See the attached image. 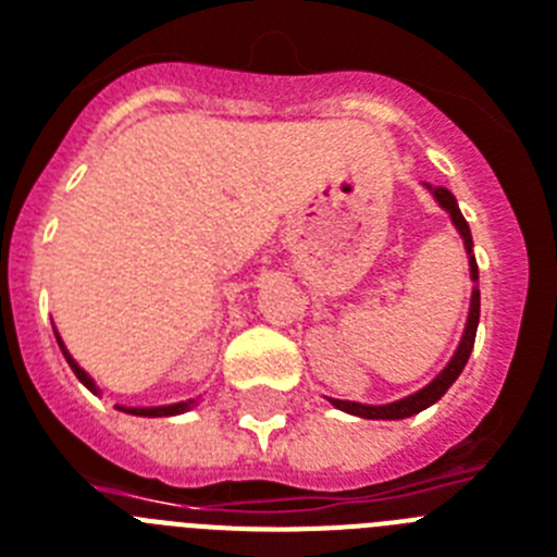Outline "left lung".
<instances>
[{"mask_svg":"<svg viewBox=\"0 0 557 557\" xmlns=\"http://www.w3.org/2000/svg\"><path fill=\"white\" fill-rule=\"evenodd\" d=\"M430 195L436 198V203L450 214L453 226L456 232L461 235L465 240V249H467V260H470V280H473V294H470V311H467V322H465V334L459 339V348L456 354L450 357V362L445 366V371L438 373L436 380L424 385L422 391H416V394L405 396V399H396V401H387V405H362V401H345V399H329L334 408L345 410L350 416H359V419H408V416L422 413L424 408L430 405H436L442 396L447 394V387L453 382L459 380V373L465 371L467 359H470V350H473L475 343V329H479V314H481V294H479V265H475V255H473V235H470V226H467L465 214H461L459 203L453 198V191L445 189V186H430Z\"/></svg>","mask_w":557,"mask_h":557,"instance_id":"left-lung-1","label":"left lung"}]
</instances>
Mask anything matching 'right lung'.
Returning a JSON list of instances; mask_svg holds the SVG:
<instances>
[{
    "instance_id": "add662e5",
    "label": "right lung",
    "mask_w": 557,
    "mask_h": 557,
    "mask_svg": "<svg viewBox=\"0 0 557 557\" xmlns=\"http://www.w3.org/2000/svg\"><path fill=\"white\" fill-rule=\"evenodd\" d=\"M55 339H59V348H62L64 359H67V366L73 368V373H76V376H78V382H82L84 387H90L92 394H98V387H96V382H92V376H90V373H87V371H84L82 366H78L76 359L70 357L67 345L62 343V336H59V331H55ZM115 408H119L121 413L149 416V419H152V416H177V413H186V410H189V408H195V399H189V401H177V405H161V408H124V405H115Z\"/></svg>"
}]
</instances>
